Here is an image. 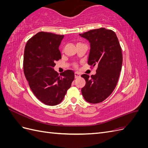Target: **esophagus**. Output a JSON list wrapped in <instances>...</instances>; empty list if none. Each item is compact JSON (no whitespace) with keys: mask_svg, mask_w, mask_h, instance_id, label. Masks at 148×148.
<instances>
[{"mask_svg":"<svg viewBox=\"0 0 148 148\" xmlns=\"http://www.w3.org/2000/svg\"><path fill=\"white\" fill-rule=\"evenodd\" d=\"M80 76H81V75H80V73H79L78 72H77V71H76V72L75 73V78L79 77Z\"/></svg>","mask_w":148,"mask_h":148,"instance_id":"esophagus-1","label":"esophagus"}]
</instances>
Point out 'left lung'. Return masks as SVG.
Here are the masks:
<instances>
[{
  "label": "left lung",
  "instance_id": "1",
  "mask_svg": "<svg viewBox=\"0 0 148 148\" xmlns=\"http://www.w3.org/2000/svg\"><path fill=\"white\" fill-rule=\"evenodd\" d=\"M79 36L90 43L88 64L97 66L95 75H82L86 81L82 93L87 102L97 104L108 97L117 84L122 66V49L117 35L110 29L101 28Z\"/></svg>",
  "mask_w": 148,
  "mask_h": 148
}]
</instances>
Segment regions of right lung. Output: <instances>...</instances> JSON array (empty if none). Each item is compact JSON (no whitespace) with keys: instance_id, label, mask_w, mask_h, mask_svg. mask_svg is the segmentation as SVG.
I'll list each match as a JSON object with an SVG mask.
<instances>
[{"instance_id":"add662e5","label":"right lung","mask_w":148,"mask_h":148,"mask_svg":"<svg viewBox=\"0 0 148 148\" xmlns=\"http://www.w3.org/2000/svg\"><path fill=\"white\" fill-rule=\"evenodd\" d=\"M64 35L39 32L26 43L23 70L29 86L38 99L47 106H56L64 99L74 80L73 70L59 75L53 69L61 59L59 49Z\"/></svg>"}]
</instances>
